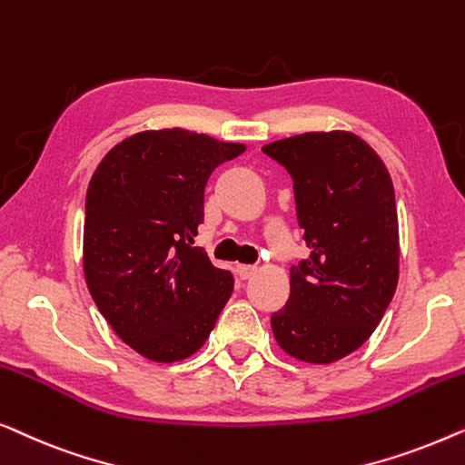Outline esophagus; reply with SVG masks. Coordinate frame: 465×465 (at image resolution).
Segmentation results:
<instances>
[{"mask_svg": "<svg viewBox=\"0 0 465 465\" xmlns=\"http://www.w3.org/2000/svg\"><path fill=\"white\" fill-rule=\"evenodd\" d=\"M254 273H257V267H252V265H238V276H240V280L252 278Z\"/></svg>", "mask_w": 465, "mask_h": 465, "instance_id": "obj_1", "label": "esophagus"}]
</instances>
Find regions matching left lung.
<instances>
[{
    "instance_id": "1",
    "label": "left lung",
    "mask_w": 465,
    "mask_h": 465,
    "mask_svg": "<svg viewBox=\"0 0 465 465\" xmlns=\"http://www.w3.org/2000/svg\"><path fill=\"white\" fill-rule=\"evenodd\" d=\"M289 170L310 257L272 313L280 348L303 362L345 358L372 335L398 284V213L381 158L351 133H305L263 147Z\"/></svg>"
}]
</instances>
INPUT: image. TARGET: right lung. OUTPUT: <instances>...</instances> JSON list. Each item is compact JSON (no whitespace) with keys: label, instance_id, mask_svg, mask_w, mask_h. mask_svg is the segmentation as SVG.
Returning a JSON list of instances; mask_svg holds the SVG:
<instances>
[{"label":"right lung","instance_id":"obj_1","mask_svg":"<svg viewBox=\"0 0 465 465\" xmlns=\"http://www.w3.org/2000/svg\"><path fill=\"white\" fill-rule=\"evenodd\" d=\"M246 147L189 130H149L104 155L86 192L84 273L124 343L153 362L198 351L233 291L193 244L213 170Z\"/></svg>","mask_w":465,"mask_h":465}]
</instances>
